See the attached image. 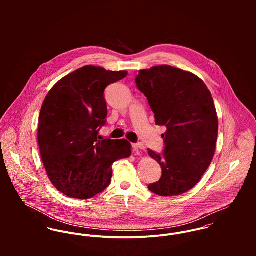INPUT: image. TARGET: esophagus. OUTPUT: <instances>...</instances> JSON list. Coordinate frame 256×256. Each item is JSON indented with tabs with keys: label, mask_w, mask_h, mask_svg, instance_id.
I'll list each match as a JSON object with an SVG mask.
<instances>
[{
	"label": "esophagus",
	"mask_w": 256,
	"mask_h": 256,
	"mask_svg": "<svg viewBox=\"0 0 256 256\" xmlns=\"http://www.w3.org/2000/svg\"><path fill=\"white\" fill-rule=\"evenodd\" d=\"M132 146H133V148H134L135 150H144V148H145L144 145H143V144H141V143H138V144H133Z\"/></svg>",
	"instance_id": "esophagus-1"
}]
</instances>
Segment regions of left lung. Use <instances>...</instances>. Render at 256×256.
<instances>
[{
    "label": "left lung",
    "mask_w": 256,
    "mask_h": 256,
    "mask_svg": "<svg viewBox=\"0 0 256 256\" xmlns=\"http://www.w3.org/2000/svg\"><path fill=\"white\" fill-rule=\"evenodd\" d=\"M136 84L156 124L166 127L164 154L148 148L162 172L148 188L160 196L183 194L199 182L216 150L219 123L212 94L194 74L168 65L141 70Z\"/></svg>",
    "instance_id": "1"
}]
</instances>
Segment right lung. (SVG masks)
<instances>
[{"label": "right lung", "mask_w": 256, "mask_h": 256, "mask_svg": "<svg viewBox=\"0 0 256 256\" xmlns=\"http://www.w3.org/2000/svg\"><path fill=\"white\" fill-rule=\"evenodd\" d=\"M84 66L61 78L46 96L39 114L37 139L52 184L76 199H90L111 182L112 164L131 156L125 140H98L106 125L104 90L127 76Z\"/></svg>", "instance_id": "right-lung-1"}]
</instances>
